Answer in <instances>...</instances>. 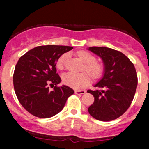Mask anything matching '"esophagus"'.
Masks as SVG:
<instances>
[{"label":"esophagus","mask_w":149,"mask_h":149,"mask_svg":"<svg viewBox=\"0 0 149 149\" xmlns=\"http://www.w3.org/2000/svg\"><path fill=\"white\" fill-rule=\"evenodd\" d=\"M75 94H86V91H84V90H75Z\"/></svg>","instance_id":"1"}]
</instances>
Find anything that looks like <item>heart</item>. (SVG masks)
Listing matches in <instances>:
<instances>
[{
    "label": "heart",
    "mask_w": 149,
    "mask_h": 149,
    "mask_svg": "<svg viewBox=\"0 0 149 149\" xmlns=\"http://www.w3.org/2000/svg\"><path fill=\"white\" fill-rule=\"evenodd\" d=\"M76 58L84 63L81 71H86L90 75L93 80L99 79L104 71V66L101 63L97 61L96 57L86 50H79L75 52ZM68 59V55L63 54L58 59L56 67L59 70L65 68L66 63ZM86 73L75 75L72 73H66L62 77L64 84L73 88H81L86 86L90 82L89 77Z\"/></svg>",
    "instance_id": "b5f03b06"
}]
</instances>
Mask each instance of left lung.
<instances>
[{
    "instance_id": "1",
    "label": "left lung",
    "mask_w": 149,
    "mask_h": 149,
    "mask_svg": "<svg viewBox=\"0 0 149 149\" xmlns=\"http://www.w3.org/2000/svg\"><path fill=\"white\" fill-rule=\"evenodd\" d=\"M88 49L102 59L103 76L94 84L95 91L88 90L94 102L88 113L101 121H110L121 116L128 109L138 85L133 63L121 52L105 47H91Z\"/></svg>"
}]
</instances>
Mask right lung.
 <instances>
[{
    "mask_svg": "<svg viewBox=\"0 0 149 149\" xmlns=\"http://www.w3.org/2000/svg\"><path fill=\"white\" fill-rule=\"evenodd\" d=\"M73 47L38 46L19 58L13 76V86L23 107L34 116L48 118L59 113L74 91L65 85L57 86L61 79L56 73L57 61ZM55 85L49 91V85Z\"/></svg>",
    "mask_w": 149,
    "mask_h": 149,
    "instance_id": "right-lung-1",
    "label": "right lung"
}]
</instances>
